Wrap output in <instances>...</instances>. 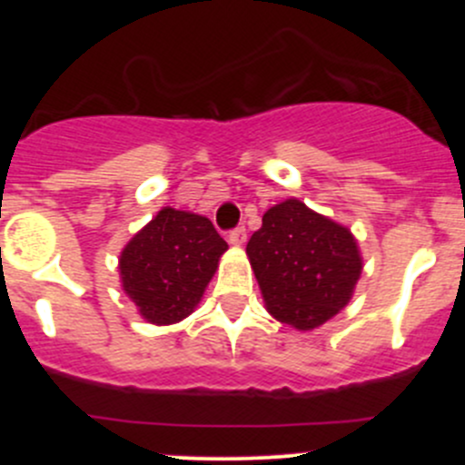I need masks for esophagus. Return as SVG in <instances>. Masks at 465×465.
Returning <instances> with one entry per match:
<instances>
[{
  "mask_svg": "<svg viewBox=\"0 0 465 465\" xmlns=\"http://www.w3.org/2000/svg\"><path fill=\"white\" fill-rule=\"evenodd\" d=\"M247 241V229L245 227H236L229 232V242L232 245H242Z\"/></svg>",
  "mask_w": 465,
  "mask_h": 465,
  "instance_id": "esophagus-1",
  "label": "esophagus"
}]
</instances>
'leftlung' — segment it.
<instances>
[{
  "mask_svg": "<svg viewBox=\"0 0 465 465\" xmlns=\"http://www.w3.org/2000/svg\"><path fill=\"white\" fill-rule=\"evenodd\" d=\"M267 311L311 331L349 303L362 272L351 232L299 200L272 206L247 242Z\"/></svg>",
  "mask_w": 465,
  "mask_h": 465,
  "instance_id": "obj_1",
  "label": "left lung"
}]
</instances>
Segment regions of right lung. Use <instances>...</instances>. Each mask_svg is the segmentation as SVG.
<instances>
[{"label":"right lung","mask_w":465,"mask_h":465,"mask_svg":"<svg viewBox=\"0 0 465 465\" xmlns=\"http://www.w3.org/2000/svg\"><path fill=\"white\" fill-rule=\"evenodd\" d=\"M227 242L209 218L162 209L121 252V281L153 323H175L198 306Z\"/></svg>","instance_id":"1"}]
</instances>
